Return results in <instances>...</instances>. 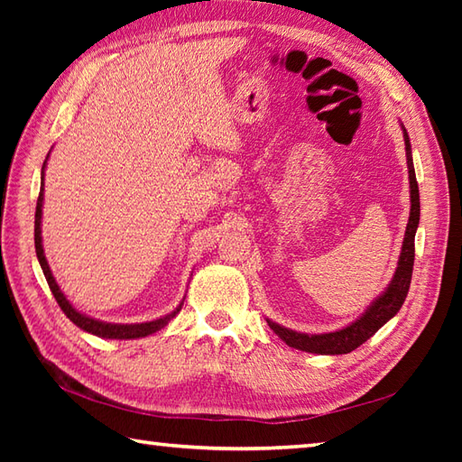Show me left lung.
<instances>
[{"label": "left lung", "instance_id": "left-lung-1", "mask_svg": "<svg viewBox=\"0 0 462 462\" xmlns=\"http://www.w3.org/2000/svg\"><path fill=\"white\" fill-rule=\"evenodd\" d=\"M403 139H405V154H407V169H409L411 214H409L403 248H401V256L397 262L393 280H391L387 290L371 303L359 319H356L353 323H349L347 328L337 329V331L319 333V336H308V333H298L268 319V326L273 329V333H276L280 339L286 341L290 347L308 351V353H319V356H341V353H349L353 349H357L361 343H365L373 333L385 326L391 318L397 316V311L401 310V306H403V301L409 293V286H411V276H413L415 232H417L419 216H420L413 154H411V143H409V134L405 131V126H403Z\"/></svg>", "mask_w": 462, "mask_h": 462}]
</instances>
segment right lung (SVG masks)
I'll return each instance as SVG.
<instances>
[{"mask_svg": "<svg viewBox=\"0 0 462 462\" xmlns=\"http://www.w3.org/2000/svg\"><path fill=\"white\" fill-rule=\"evenodd\" d=\"M47 162V161H45ZM45 162H43V171H45ZM43 171H42V190H39V199H37V208H35V252H37V260L42 263V270L45 273V280L49 283V288H51L53 296L59 303V308L63 310L65 316L71 319L77 328H81L83 331H89L97 337H106V339H139V337H146L151 336V333L162 329L166 323H169L176 313L180 311L182 303L174 311L166 313V316L154 319V321H144V323H106V321H99L95 318L85 316V313L77 311L69 300L63 296V291L59 290L57 282L53 278L51 270H49V263L45 260V254H43V244H42V206H43Z\"/></svg>", "mask_w": 462, "mask_h": 462, "instance_id": "right-lung-1", "label": "right lung"}]
</instances>
